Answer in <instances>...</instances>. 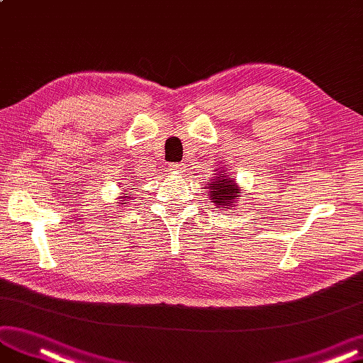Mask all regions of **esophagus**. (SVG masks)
I'll list each match as a JSON object with an SVG mask.
<instances>
[{
    "mask_svg": "<svg viewBox=\"0 0 363 363\" xmlns=\"http://www.w3.org/2000/svg\"><path fill=\"white\" fill-rule=\"evenodd\" d=\"M169 170L181 173L184 170V164H169Z\"/></svg>",
    "mask_w": 363,
    "mask_h": 363,
    "instance_id": "esophagus-1",
    "label": "esophagus"
}]
</instances>
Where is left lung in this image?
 Listing matches in <instances>:
<instances>
[{
  "label": "left lung",
  "mask_w": 363,
  "mask_h": 363,
  "mask_svg": "<svg viewBox=\"0 0 363 363\" xmlns=\"http://www.w3.org/2000/svg\"><path fill=\"white\" fill-rule=\"evenodd\" d=\"M219 176H214L210 184H206V189L210 193V201L219 206L220 210L228 208L233 210V206H237V199H239L240 189L235 185L233 176L226 174L225 172H219Z\"/></svg>",
  "instance_id": "obj_1"
}]
</instances>
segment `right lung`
<instances>
[{
	"mask_svg": "<svg viewBox=\"0 0 363 363\" xmlns=\"http://www.w3.org/2000/svg\"><path fill=\"white\" fill-rule=\"evenodd\" d=\"M124 198H128V196H124Z\"/></svg>",
	"mask_w": 363,
	"mask_h": 363,
	"instance_id": "add662e5",
	"label": "right lung"
}]
</instances>
